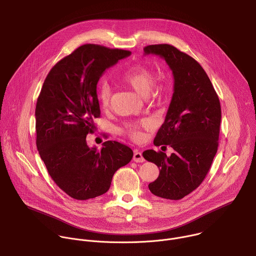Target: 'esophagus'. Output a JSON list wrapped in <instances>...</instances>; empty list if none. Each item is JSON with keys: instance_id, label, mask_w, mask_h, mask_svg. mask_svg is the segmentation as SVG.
I'll use <instances>...</instances> for the list:
<instances>
[{"instance_id": "obj_1", "label": "esophagus", "mask_w": 256, "mask_h": 256, "mask_svg": "<svg viewBox=\"0 0 256 256\" xmlns=\"http://www.w3.org/2000/svg\"><path fill=\"white\" fill-rule=\"evenodd\" d=\"M132 159H134V162H138V163L144 162V158L142 157V154L138 150H134V154Z\"/></svg>"}]
</instances>
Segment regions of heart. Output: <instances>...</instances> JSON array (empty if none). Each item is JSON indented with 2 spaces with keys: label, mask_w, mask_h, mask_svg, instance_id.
I'll return each instance as SVG.
<instances>
[{
  "label": "heart",
  "mask_w": 256,
  "mask_h": 256,
  "mask_svg": "<svg viewBox=\"0 0 256 256\" xmlns=\"http://www.w3.org/2000/svg\"><path fill=\"white\" fill-rule=\"evenodd\" d=\"M120 80L132 88L136 93L142 96H147L154 84V75L147 66L136 64L126 68L122 75L120 76ZM97 99L101 108L107 109L110 106L112 99V88L107 82H102L97 88ZM150 122L147 120H142L138 122H130L126 124L122 128H120V132L122 134L128 136L134 140H138L142 138V132L140 128H149Z\"/></svg>",
  "instance_id": "heart-1"
}]
</instances>
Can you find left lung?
<instances>
[{"mask_svg":"<svg viewBox=\"0 0 256 256\" xmlns=\"http://www.w3.org/2000/svg\"><path fill=\"white\" fill-rule=\"evenodd\" d=\"M144 52L164 58L174 78L165 122L154 140L155 146H170L174 153L170 157L161 151L142 153L160 169L149 190L162 198L177 200L196 190L210 168L218 146L220 100L206 72L190 56L170 44L148 46Z\"/></svg>","mask_w":256,"mask_h":256,"instance_id":"left-lung-1","label":"left lung"}]
</instances>
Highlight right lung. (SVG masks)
I'll return each instance as SVG.
<instances>
[{"label":"right lung","instance_id":"right-lung-1","mask_svg":"<svg viewBox=\"0 0 256 256\" xmlns=\"http://www.w3.org/2000/svg\"><path fill=\"white\" fill-rule=\"evenodd\" d=\"M130 52L84 44L50 70L35 108L36 146L48 174L70 198L85 200L105 194L118 169L132 160L128 146L106 140L90 148L86 136L100 116L97 83L106 68Z\"/></svg>","mask_w":256,"mask_h":256}]
</instances>
